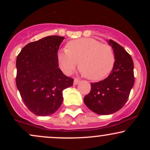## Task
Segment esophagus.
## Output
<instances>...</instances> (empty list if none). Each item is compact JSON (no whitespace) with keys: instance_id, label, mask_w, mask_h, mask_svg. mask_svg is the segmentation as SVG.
Instances as JSON below:
<instances>
[{"instance_id":"esophagus-1","label":"esophagus","mask_w":150,"mask_h":150,"mask_svg":"<svg viewBox=\"0 0 150 150\" xmlns=\"http://www.w3.org/2000/svg\"><path fill=\"white\" fill-rule=\"evenodd\" d=\"M79 82H80V80H79L78 78H75V79H74V85H77V84H79Z\"/></svg>"}]
</instances>
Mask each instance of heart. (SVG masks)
Instances as JSON below:
<instances>
[{"instance_id": "b5f03b06", "label": "heart", "mask_w": 150, "mask_h": 150, "mask_svg": "<svg viewBox=\"0 0 150 150\" xmlns=\"http://www.w3.org/2000/svg\"><path fill=\"white\" fill-rule=\"evenodd\" d=\"M68 49L58 51L57 58L61 70L70 74L77 67L91 80H100L111 73L115 63L111 46L92 38H82L68 43Z\"/></svg>"}]
</instances>
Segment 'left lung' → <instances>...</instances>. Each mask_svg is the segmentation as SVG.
I'll list each match as a JSON object with an SVG mask.
<instances>
[{
    "label": "left lung",
    "mask_w": 150,
    "mask_h": 150,
    "mask_svg": "<svg viewBox=\"0 0 150 150\" xmlns=\"http://www.w3.org/2000/svg\"><path fill=\"white\" fill-rule=\"evenodd\" d=\"M115 63L111 73L104 80L91 83V91L84 102L91 111L99 115H109L124 106L134 85L133 61L131 56L118 43L109 39Z\"/></svg>",
    "instance_id": "8db88e82"
}]
</instances>
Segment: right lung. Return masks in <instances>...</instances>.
Wrapping results in <instances>:
<instances>
[{
	"label": "right lung",
	"instance_id": "add662e5",
	"mask_svg": "<svg viewBox=\"0 0 150 150\" xmlns=\"http://www.w3.org/2000/svg\"><path fill=\"white\" fill-rule=\"evenodd\" d=\"M65 38L49 36L27 44L16 60V85L28 109L39 116L53 114L63 103V89L73 85L58 68L59 46Z\"/></svg>",
	"mask_w": 150,
	"mask_h": 150
}]
</instances>
